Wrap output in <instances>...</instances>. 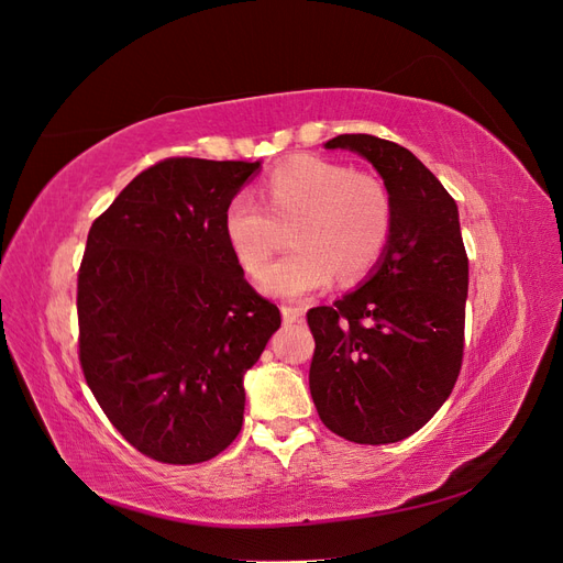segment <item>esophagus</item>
I'll list each match as a JSON object with an SVG mask.
<instances>
[{
  "label": "esophagus",
  "instance_id": "obj_1",
  "mask_svg": "<svg viewBox=\"0 0 563 563\" xmlns=\"http://www.w3.org/2000/svg\"><path fill=\"white\" fill-rule=\"evenodd\" d=\"M282 319H284V323L302 321V310L300 308H291V305H284V308H282Z\"/></svg>",
  "mask_w": 563,
  "mask_h": 563
}]
</instances>
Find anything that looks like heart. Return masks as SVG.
<instances>
[{"mask_svg":"<svg viewBox=\"0 0 563 563\" xmlns=\"http://www.w3.org/2000/svg\"><path fill=\"white\" fill-rule=\"evenodd\" d=\"M261 201L240 192L223 216L225 242L246 272L255 275L294 228V253L261 275L265 294L298 300L327 288L335 272L354 282L378 263L389 232L391 203L385 187L354 168L323 157H296L272 172Z\"/></svg>","mask_w":563,"mask_h":563,"instance_id":"1","label":"heart"}]
</instances>
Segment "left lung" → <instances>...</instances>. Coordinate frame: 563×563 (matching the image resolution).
<instances>
[{"mask_svg":"<svg viewBox=\"0 0 563 563\" xmlns=\"http://www.w3.org/2000/svg\"><path fill=\"white\" fill-rule=\"evenodd\" d=\"M380 174L389 242L356 291L308 312L310 391L321 422L354 444H395L451 395L463 366L467 253L455 199L406 147L368 133L335 135Z\"/></svg>","mask_w":563,"mask_h":563,"instance_id":"obj_1","label":"left lung"}]
</instances>
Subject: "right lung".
Instances as JSON below:
<instances>
[{
  "label": "right lung",
  "mask_w": 563,
  "mask_h": 563,
  "mask_svg": "<svg viewBox=\"0 0 563 563\" xmlns=\"http://www.w3.org/2000/svg\"><path fill=\"white\" fill-rule=\"evenodd\" d=\"M261 162L172 157L100 213L77 275L79 364L133 449L216 457L244 422V373L279 329L225 242L230 199Z\"/></svg>",
  "instance_id": "right-lung-1"
}]
</instances>
